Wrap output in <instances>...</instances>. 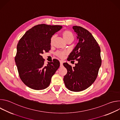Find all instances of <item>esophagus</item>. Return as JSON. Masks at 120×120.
Here are the masks:
<instances>
[{
    "instance_id": "34e87169",
    "label": "esophagus",
    "mask_w": 120,
    "mask_h": 120,
    "mask_svg": "<svg viewBox=\"0 0 120 120\" xmlns=\"http://www.w3.org/2000/svg\"><path fill=\"white\" fill-rule=\"evenodd\" d=\"M60 67L63 66V62L62 61H60Z\"/></svg>"
}]
</instances>
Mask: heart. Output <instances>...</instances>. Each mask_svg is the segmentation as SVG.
Here are the masks:
<instances>
[{"mask_svg":"<svg viewBox=\"0 0 120 120\" xmlns=\"http://www.w3.org/2000/svg\"><path fill=\"white\" fill-rule=\"evenodd\" d=\"M62 36L65 41L66 42H67L69 41H73L74 40V35L69 30H65L62 33ZM55 36H52L50 39V44L52 45ZM66 54L65 52L64 51H58L56 53V55L60 58H63Z\"/></svg>","mask_w":120,"mask_h":120,"instance_id":"1","label":"heart"}]
</instances>
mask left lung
Wrapping results in <instances>:
<instances>
[{"mask_svg": "<svg viewBox=\"0 0 120 120\" xmlns=\"http://www.w3.org/2000/svg\"><path fill=\"white\" fill-rule=\"evenodd\" d=\"M78 43L68 56L67 60L77 61L72 67L63 64L67 70L64 81L66 88L71 91L84 90L94 83L101 65V49L91 33L84 28L74 26Z\"/></svg>", "mask_w": 120, "mask_h": 120, "instance_id": "left-lung-1", "label": "left lung"}]
</instances>
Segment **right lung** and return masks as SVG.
Segmentation results:
<instances>
[{
    "mask_svg": "<svg viewBox=\"0 0 120 120\" xmlns=\"http://www.w3.org/2000/svg\"><path fill=\"white\" fill-rule=\"evenodd\" d=\"M62 28L61 26L38 25L27 31L19 41L15 64L21 80L28 87L40 90L49 85L60 63L54 59L45 65L41 55L50 50L51 38Z\"/></svg>",
    "mask_w": 120,
    "mask_h": 120,
    "instance_id": "obj_1",
    "label": "right lung"
}]
</instances>
